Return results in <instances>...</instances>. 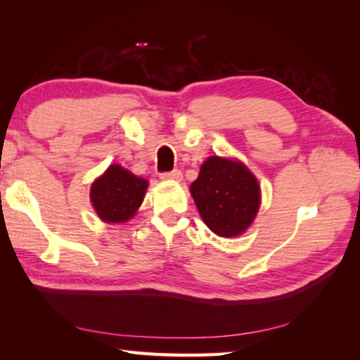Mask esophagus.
<instances>
[{
	"mask_svg": "<svg viewBox=\"0 0 360 360\" xmlns=\"http://www.w3.org/2000/svg\"><path fill=\"white\" fill-rule=\"evenodd\" d=\"M160 179H163V181H181L182 173L179 172V169H173V172L160 173Z\"/></svg>",
	"mask_w": 360,
	"mask_h": 360,
	"instance_id": "obj_1",
	"label": "esophagus"
}]
</instances>
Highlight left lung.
Returning <instances> with one entry per match:
<instances>
[{
    "instance_id": "left-lung-1",
    "label": "left lung",
    "mask_w": 360,
    "mask_h": 360,
    "mask_svg": "<svg viewBox=\"0 0 360 360\" xmlns=\"http://www.w3.org/2000/svg\"><path fill=\"white\" fill-rule=\"evenodd\" d=\"M191 193L205 224L224 238L245 233L260 206V186L249 168L217 155L206 158Z\"/></svg>"
}]
</instances>
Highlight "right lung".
I'll list each match as a JSON object with an SVG mask.
<instances>
[{
  "mask_svg": "<svg viewBox=\"0 0 360 360\" xmlns=\"http://www.w3.org/2000/svg\"><path fill=\"white\" fill-rule=\"evenodd\" d=\"M148 181L120 165H111L90 188L96 214L108 224L127 222L135 216L148 191Z\"/></svg>",
  "mask_w": 360,
  "mask_h": 360,
  "instance_id": "add662e5",
  "label": "right lung"
}]
</instances>
